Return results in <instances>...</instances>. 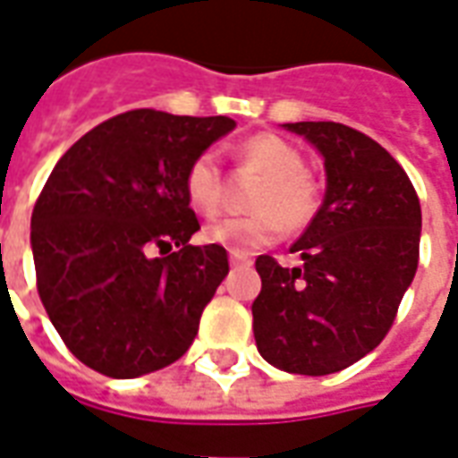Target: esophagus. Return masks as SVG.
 Here are the masks:
<instances>
[{"instance_id": "1", "label": "esophagus", "mask_w": 458, "mask_h": 458, "mask_svg": "<svg viewBox=\"0 0 458 458\" xmlns=\"http://www.w3.org/2000/svg\"><path fill=\"white\" fill-rule=\"evenodd\" d=\"M229 261L232 266H251V259L246 253H229Z\"/></svg>"}]
</instances>
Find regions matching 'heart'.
<instances>
[{"mask_svg": "<svg viewBox=\"0 0 458 458\" xmlns=\"http://www.w3.org/2000/svg\"><path fill=\"white\" fill-rule=\"evenodd\" d=\"M236 156L246 168L261 175L251 197L256 212L207 226L205 242L225 246L232 253H253L276 242L283 226L300 232L315 219L319 185L302 168V156L295 146L273 133H256L239 143ZM182 185L197 215L215 216L225 199V178L215 153H199L190 163Z\"/></svg>", "mask_w": 458, "mask_h": 458, "instance_id": "obj_1", "label": "heart"}]
</instances>
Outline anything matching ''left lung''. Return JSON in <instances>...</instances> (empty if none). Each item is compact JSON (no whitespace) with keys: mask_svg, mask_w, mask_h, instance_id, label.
<instances>
[{"mask_svg":"<svg viewBox=\"0 0 458 458\" xmlns=\"http://www.w3.org/2000/svg\"><path fill=\"white\" fill-rule=\"evenodd\" d=\"M322 153L325 202L293 243L300 268L259 256L253 336L270 366L327 376L388 335L420 261V199L380 143L336 122L283 123Z\"/></svg>","mask_w":458,"mask_h":458,"instance_id":"8db88e82","label":"left lung"}]
</instances>
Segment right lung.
I'll return each mask as SVG.
<instances>
[{"label":"right lung","instance_id":"obj_1","mask_svg":"<svg viewBox=\"0 0 458 458\" xmlns=\"http://www.w3.org/2000/svg\"><path fill=\"white\" fill-rule=\"evenodd\" d=\"M233 126L131 109L72 143L46 180L31 215L36 288L70 353L97 373L165 369L197 336L229 259L190 243L199 222L182 182Z\"/></svg>","mask_w":458,"mask_h":458}]
</instances>
